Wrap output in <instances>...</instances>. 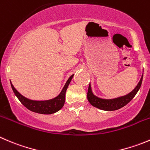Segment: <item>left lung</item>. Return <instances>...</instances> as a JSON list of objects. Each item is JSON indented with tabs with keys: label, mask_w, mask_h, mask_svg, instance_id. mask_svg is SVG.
<instances>
[{
	"label": "left lung",
	"mask_w": 150,
	"mask_h": 150,
	"mask_svg": "<svg viewBox=\"0 0 150 150\" xmlns=\"http://www.w3.org/2000/svg\"><path fill=\"white\" fill-rule=\"evenodd\" d=\"M142 79H143V75L142 76V78H141L140 81L139 82L138 85L136 86V88L131 92L129 93L128 94L118 97V98L110 99V100H105V99L99 98V97L94 96L93 94L92 91H91V85L89 84L88 88V93H87V99H88V102L91 103V105L97 108L101 109V110H108V111L118 110V109L124 107L128 103H130L132 99L136 96V93L138 92L141 86H142Z\"/></svg>",
	"instance_id": "left-lung-1"
}]
</instances>
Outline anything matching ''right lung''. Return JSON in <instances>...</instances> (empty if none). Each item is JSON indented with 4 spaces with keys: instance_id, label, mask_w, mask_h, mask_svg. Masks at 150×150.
<instances>
[{
    "instance_id": "1",
    "label": "right lung",
    "mask_w": 150,
    "mask_h": 150,
    "mask_svg": "<svg viewBox=\"0 0 150 150\" xmlns=\"http://www.w3.org/2000/svg\"><path fill=\"white\" fill-rule=\"evenodd\" d=\"M74 75H71L69 77V79L67 81L66 84L64 86L63 89L61 91L60 94L55 98L51 99V100H43V101H36V100H31L29 99L26 98L24 96L22 95L21 94L18 92L14 88V86L11 84V86L12 88L13 91H14V94L17 96L18 100H20V103L27 108L28 110H31V111L35 112V113H38V114H54L58 110H60L62 107L64 106L65 103V94H66V91L67 89V87L69 86V83H70L71 80H72V77Z\"/></svg>"
}]
</instances>
